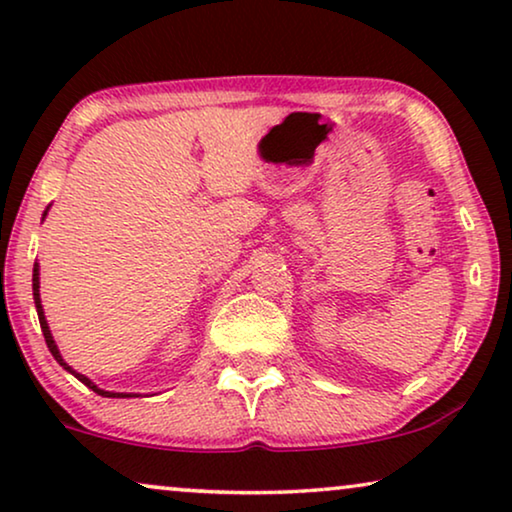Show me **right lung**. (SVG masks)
I'll use <instances>...</instances> for the list:
<instances>
[{"mask_svg": "<svg viewBox=\"0 0 512 512\" xmlns=\"http://www.w3.org/2000/svg\"><path fill=\"white\" fill-rule=\"evenodd\" d=\"M46 212H48V209H46ZM46 212H44V216H46ZM32 291H34V305H37V314H39V324H41V331H44L46 345H48V349H51V354L55 356V361H58L60 366L65 368V370H69V373H72L74 377H79V380H81L83 384H86L88 389H93L95 394H100V396H107V398H130V394H114V391H104V389H100V387H97V384L90 382L86 375H81V373H76V370H72V366H67L65 359H62V356H60V349H58V345H55V340H53L51 331H48V324H46L44 310H41V298H39V265H34V275H32ZM132 396H135V394H132Z\"/></svg>", "mask_w": 512, "mask_h": 512, "instance_id": "right-lung-1", "label": "right lung"}]
</instances>
